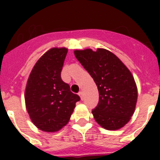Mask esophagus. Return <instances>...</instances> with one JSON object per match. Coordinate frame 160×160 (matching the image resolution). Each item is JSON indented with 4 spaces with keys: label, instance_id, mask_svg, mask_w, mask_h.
<instances>
[{
    "label": "esophagus",
    "instance_id": "1",
    "mask_svg": "<svg viewBox=\"0 0 160 160\" xmlns=\"http://www.w3.org/2000/svg\"><path fill=\"white\" fill-rule=\"evenodd\" d=\"M79 95H80V97L81 100H83V99H84V94H83L82 91H80V92H79Z\"/></svg>",
    "mask_w": 160,
    "mask_h": 160
}]
</instances>
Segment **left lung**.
<instances>
[{
	"label": "left lung",
	"instance_id": "left-lung-1",
	"mask_svg": "<svg viewBox=\"0 0 160 160\" xmlns=\"http://www.w3.org/2000/svg\"><path fill=\"white\" fill-rule=\"evenodd\" d=\"M75 55L97 85L99 103L92 110L95 121L109 130L122 128L131 119L138 97L131 72L105 49L75 51Z\"/></svg>",
	"mask_w": 160,
	"mask_h": 160
}]
</instances>
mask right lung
Segmentation results:
<instances>
[{
	"label": "right lung",
	"mask_w": 160,
	"mask_h": 160,
	"mask_svg": "<svg viewBox=\"0 0 160 160\" xmlns=\"http://www.w3.org/2000/svg\"><path fill=\"white\" fill-rule=\"evenodd\" d=\"M67 51L66 48L49 50L36 62L26 84L27 112L34 124L45 132L65 126L80 100L60 76Z\"/></svg>",
	"instance_id": "right-lung-1"
}]
</instances>
